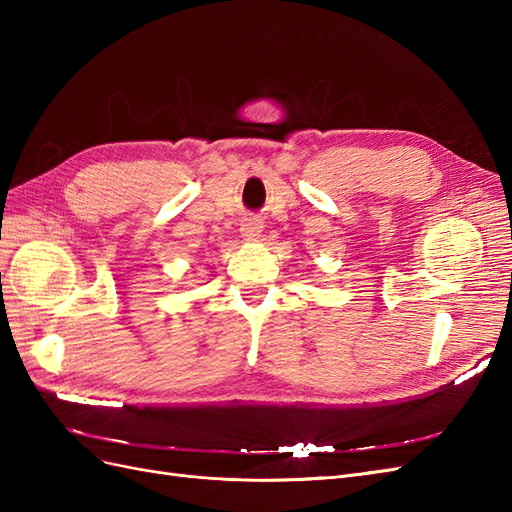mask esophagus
Masks as SVG:
<instances>
[{"instance_id":"1","label":"esophagus","mask_w":512,"mask_h":512,"mask_svg":"<svg viewBox=\"0 0 512 512\" xmlns=\"http://www.w3.org/2000/svg\"><path fill=\"white\" fill-rule=\"evenodd\" d=\"M262 232V222L258 220V218H247V220H243V224H241V235L245 237V239H256L258 235Z\"/></svg>"}]
</instances>
